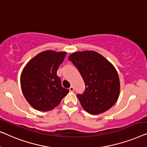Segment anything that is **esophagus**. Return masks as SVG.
Wrapping results in <instances>:
<instances>
[{
    "mask_svg": "<svg viewBox=\"0 0 147 147\" xmlns=\"http://www.w3.org/2000/svg\"><path fill=\"white\" fill-rule=\"evenodd\" d=\"M69 90L71 91V92H74V87L72 86H71L69 88Z\"/></svg>",
    "mask_w": 147,
    "mask_h": 147,
    "instance_id": "obj_1",
    "label": "esophagus"
}]
</instances>
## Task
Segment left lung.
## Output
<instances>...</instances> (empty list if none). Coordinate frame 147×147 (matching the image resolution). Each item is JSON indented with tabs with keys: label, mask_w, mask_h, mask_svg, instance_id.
Masks as SVG:
<instances>
[{
	"label": "left lung",
	"mask_w": 147,
	"mask_h": 147,
	"mask_svg": "<svg viewBox=\"0 0 147 147\" xmlns=\"http://www.w3.org/2000/svg\"><path fill=\"white\" fill-rule=\"evenodd\" d=\"M84 81L86 89L77 94L81 106L92 115L104 113L117 101L120 81L114 66L94 51L74 52L69 57Z\"/></svg>",
	"instance_id": "obj_1"
}]
</instances>
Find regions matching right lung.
<instances>
[{"label":"right lung","mask_w":147,"mask_h":147,"mask_svg":"<svg viewBox=\"0 0 147 147\" xmlns=\"http://www.w3.org/2000/svg\"><path fill=\"white\" fill-rule=\"evenodd\" d=\"M67 52L53 50L39 53L24 68L20 76L22 90L33 108L50 111L57 106L69 93L61 84L57 71Z\"/></svg>","instance_id":"add662e5"}]
</instances>
